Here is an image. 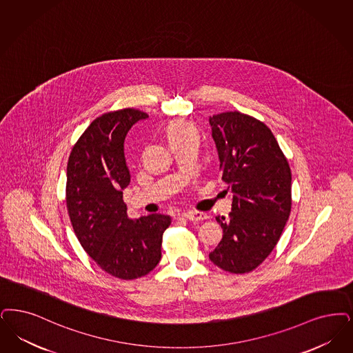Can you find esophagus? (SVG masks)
Segmentation results:
<instances>
[{"mask_svg": "<svg viewBox=\"0 0 353 353\" xmlns=\"http://www.w3.org/2000/svg\"><path fill=\"white\" fill-rule=\"evenodd\" d=\"M183 218H186V219H189V221H194V222L208 219V214H205V212H183Z\"/></svg>", "mask_w": 353, "mask_h": 353, "instance_id": "34e87169", "label": "esophagus"}]
</instances>
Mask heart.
Returning <instances> with one entry per match:
<instances>
[{
	"instance_id": "obj_1",
	"label": "heart",
	"mask_w": 353,
	"mask_h": 353,
	"mask_svg": "<svg viewBox=\"0 0 353 353\" xmlns=\"http://www.w3.org/2000/svg\"><path fill=\"white\" fill-rule=\"evenodd\" d=\"M189 132H196V130L190 125L188 123H183V122H176V123H172L168 127V139L172 141L174 138H179L181 135L185 134H189Z\"/></svg>"
}]
</instances>
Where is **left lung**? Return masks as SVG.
<instances>
[{
    "instance_id": "1",
    "label": "left lung",
    "mask_w": 353,
    "mask_h": 353,
    "mask_svg": "<svg viewBox=\"0 0 353 353\" xmlns=\"http://www.w3.org/2000/svg\"><path fill=\"white\" fill-rule=\"evenodd\" d=\"M221 177L232 192L223 236L209 254L230 273H247L273 251L292 209V172L274 135L254 117L227 112L209 118Z\"/></svg>"
}]
</instances>
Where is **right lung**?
Instances as JSON below:
<instances>
[{
	"mask_svg": "<svg viewBox=\"0 0 353 353\" xmlns=\"http://www.w3.org/2000/svg\"><path fill=\"white\" fill-rule=\"evenodd\" d=\"M148 115L135 109L94 119L72 148L67 167V208L85 252L114 277L145 276L161 259L170 215L130 219L123 190L130 183L125 157L127 132Z\"/></svg>",
	"mask_w": 353,
	"mask_h": 353,
	"instance_id": "add662e5",
	"label": "right lung"
}]
</instances>
